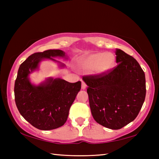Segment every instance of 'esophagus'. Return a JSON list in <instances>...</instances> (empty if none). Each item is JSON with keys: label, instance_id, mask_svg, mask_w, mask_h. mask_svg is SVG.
I'll list each match as a JSON object with an SVG mask.
<instances>
[{"label": "esophagus", "instance_id": "obj_1", "mask_svg": "<svg viewBox=\"0 0 159 159\" xmlns=\"http://www.w3.org/2000/svg\"><path fill=\"white\" fill-rule=\"evenodd\" d=\"M86 87H87V85H86V84L85 83L83 82V81H82V85H81V88L83 90H85V88H86Z\"/></svg>", "mask_w": 159, "mask_h": 159}]
</instances>
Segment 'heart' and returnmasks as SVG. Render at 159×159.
Listing matches in <instances>:
<instances>
[{
	"label": "heart",
	"instance_id": "heart-1",
	"mask_svg": "<svg viewBox=\"0 0 159 159\" xmlns=\"http://www.w3.org/2000/svg\"><path fill=\"white\" fill-rule=\"evenodd\" d=\"M116 64L115 56L111 52H99L83 57L80 60L83 69L93 71L98 75H105L113 69Z\"/></svg>",
	"mask_w": 159,
	"mask_h": 159
}]
</instances>
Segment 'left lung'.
<instances>
[{
	"mask_svg": "<svg viewBox=\"0 0 159 159\" xmlns=\"http://www.w3.org/2000/svg\"><path fill=\"white\" fill-rule=\"evenodd\" d=\"M118 65L105 75L83 76L91 113L97 123L118 130L138 116L146 96L145 74L135 59L120 49Z\"/></svg>",
	"mask_w": 159,
	"mask_h": 159,
	"instance_id": "left-lung-1",
	"label": "left lung"
}]
</instances>
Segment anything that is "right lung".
Listing matches in <instances>:
<instances>
[{
	"mask_svg": "<svg viewBox=\"0 0 159 159\" xmlns=\"http://www.w3.org/2000/svg\"><path fill=\"white\" fill-rule=\"evenodd\" d=\"M55 57L68 60L61 50L34 53L21 64L15 83V103L20 114L34 127L42 130H53L66 123L70 107L81 88L80 81L72 83L50 77L38 85L31 83L29 75L39 69L43 60H52L60 68L65 67Z\"/></svg>",
	"mask_w": 159,
	"mask_h": 159,
	"instance_id": "right-lung-1",
	"label": "right lung"
}]
</instances>
